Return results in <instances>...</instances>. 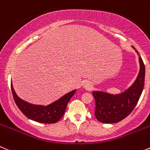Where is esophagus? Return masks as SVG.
Returning a JSON list of instances; mask_svg holds the SVG:
<instances>
[{
	"label": "esophagus",
	"instance_id": "esophagus-1",
	"mask_svg": "<svg viewBox=\"0 0 150 150\" xmlns=\"http://www.w3.org/2000/svg\"><path fill=\"white\" fill-rule=\"evenodd\" d=\"M83 86H84V88H85V89H87V90H88V91H90V90H91V88H92L93 85H92V84H91V82H88V81H87V82H84Z\"/></svg>",
	"mask_w": 150,
	"mask_h": 150
}]
</instances>
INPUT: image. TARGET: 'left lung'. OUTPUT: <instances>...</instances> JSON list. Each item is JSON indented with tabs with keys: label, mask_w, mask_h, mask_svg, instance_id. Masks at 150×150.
Instances as JSON below:
<instances>
[{
	"label": "left lung",
	"mask_w": 150,
	"mask_h": 150,
	"mask_svg": "<svg viewBox=\"0 0 150 150\" xmlns=\"http://www.w3.org/2000/svg\"><path fill=\"white\" fill-rule=\"evenodd\" d=\"M140 70L136 79L128 89L119 94H110L102 91H93L95 98V115L102 123L112 124L120 122L126 118L136 106L142 93L144 85L145 66L139 53Z\"/></svg>",
	"instance_id": "left-lung-1"
}]
</instances>
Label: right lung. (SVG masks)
Segmentation results:
<instances>
[{"mask_svg":"<svg viewBox=\"0 0 150 150\" xmlns=\"http://www.w3.org/2000/svg\"><path fill=\"white\" fill-rule=\"evenodd\" d=\"M14 100L21 112L31 120L44 124H54L63 116L67 105L76 90L71 91L47 106L30 104L18 97L11 83Z\"/></svg>","mask_w":150,"mask_h":150,"instance_id":"add662e5","label":"right lung"}]
</instances>
